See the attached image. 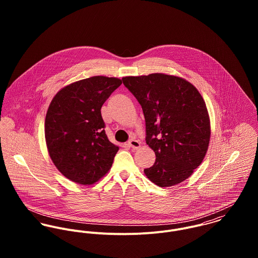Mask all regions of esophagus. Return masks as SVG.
<instances>
[{
    "label": "esophagus",
    "mask_w": 258,
    "mask_h": 258,
    "mask_svg": "<svg viewBox=\"0 0 258 258\" xmlns=\"http://www.w3.org/2000/svg\"><path fill=\"white\" fill-rule=\"evenodd\" d=\"M128 145H129L130 147L133 148V149H138V148L141 146V143H140L138 140H136V139L132 138V139H130V140H129Z\"/></svg>",
    "instance_id": "1"
}]
</instances>
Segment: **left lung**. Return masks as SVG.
<instances>
[{"mask_svg": "<svg viewBox=\"0 0 258 258\" xmlns=\"http://www.w3.org/2000/svg\"><path fill=\"white\" fill-rule=\"evenodd\" d=\"M122 80L142 107L146 143L156 155L145 175L161 187L184 182L201 165L210 144V116L201 93L184 78L169 74Z\"/></svg>", "mask_w": 258, "mask_h": 258, "instance_id": "1", "label": "left lung"}]
</instances>
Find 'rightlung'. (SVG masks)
Returning <instances> with one entry per match:
<instances>
[{"mask_svg": "<svg viewBox=\"0 0 258 258\" xmlns=\"http://www.w3.org/2000/svg\"><path fill=\"white\" fill-rule=\"evenodd\" d=\"M122 80L92 76L61 88L45 116L44 136L57 170L76 184H92L113 164L119 147L105 133L101 107Z\"/></svg>", "mask_w": 258, "mask_h": 258, "instance_id": "right-lung-1", "label": "right lung"}]
</instances>
